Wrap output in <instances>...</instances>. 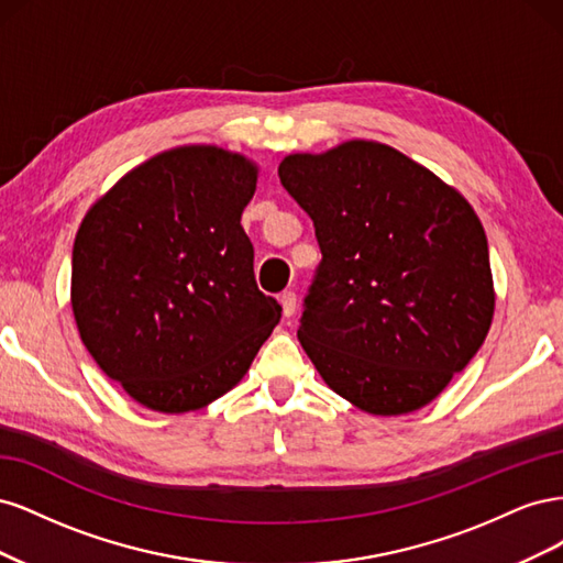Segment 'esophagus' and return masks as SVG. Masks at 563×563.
<instances>
[{
    "label": "esophagus",
    "mask_w": 563,
    "mask_h": 563,
    "mask_svg": "<svg viewBox=\"0 0 563 563\" xmlns=\"http://www.w3.org/2000/svg\"><path fill=\"white\" fill-rule=\"evenodd\" d=\"M279 302H282V312L284 317H294L296 314V305H298V296L294 291H284L279 294Z\"/></svg>",
    "instance_id": "34e87169"
}]
</instances>
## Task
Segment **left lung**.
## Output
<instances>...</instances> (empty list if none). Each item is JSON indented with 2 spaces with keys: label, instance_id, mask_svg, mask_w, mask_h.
I'll return each mask as SVG.
<instances>
[{
  "label": "left lung",
  "instance_id": "left-lung-1",
  "mask_svg": "<svg viewBox=\"0 0 563 563\" xmlns=\"http://www.w3.org/2000/svg\"><path fill=\"white\" fill-rule=\"evenodd\" d=\"M279 178L321 249L298 329L319 376L371 416L428 406L484 345L496 310L472 203L364 139L286 155Z\"/></svg>",
  "mask_w": 563,
  "mask_h": 563
}]
</instances>
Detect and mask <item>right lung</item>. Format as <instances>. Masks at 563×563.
<instances>
[{
	"label": "right lung",
	"instance_id": "1",
	"mask_svg": "<svg viewBox=\"0 0 563 563\" xmlns=\"http://www.w3.org/2000/svg\"><path fill=\"white\" fill-rule=\"evenodd\" d=\"M258 164L178 145L133 166L84 216L70 302L84 347L159 413L209 406L240 383L282 319L253 277L242 213Z\"/></svg>",
	"mask_w": 563,
	"mask_h": 563
}]
</instances>
